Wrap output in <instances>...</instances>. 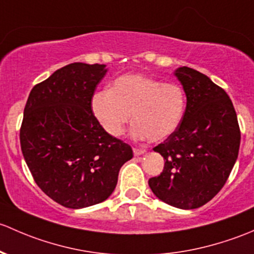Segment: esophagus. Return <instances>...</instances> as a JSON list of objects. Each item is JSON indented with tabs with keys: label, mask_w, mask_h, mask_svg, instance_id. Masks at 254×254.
<instances>
[{
	"label": "esophagus",
	"mask_w": 254,
	"mask_h": 254,
	"mask_svg": "<svg viewBox=\"0 0 254 254\" xmlns=\"http://www.w3.org/2000/svg\"><path fill=\"white\" fill-rule=\"evenodd\" d=\"M145 149H140V148H133V154H134L135 156L138 155H142V154L145 153Z\"/></svg>",
	"instance_id": "1"
}]
</instances>
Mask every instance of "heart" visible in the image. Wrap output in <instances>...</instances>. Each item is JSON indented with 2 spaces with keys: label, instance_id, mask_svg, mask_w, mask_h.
Instances as JSON below:
<instances>
[{
  "label": "heart",
  "instance_id": "b5f03b06",
  "mask_svg": "<svg viewBox=\"0 0 254 254\" xmlns=\"http://www.w3.org/2000/svg\"><path fill=\"white\" fill-rule=\"evenodd\" d=\"M90 105L95 119L112 137L124 134L132 116L135 138L160 142L179 127L185 114L186 95L175 83L126 74L115 80L111 90L94 94Z\"/></svg>",
  "mask_w": 254,
  "mask_h": 254
}]
</instances>
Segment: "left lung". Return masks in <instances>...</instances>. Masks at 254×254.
I'll return each mask as SVG.
<instances>
[{
	"label": "left lung",
	"mask_w": 254,
	"mask_h": 254,
	"mask_svg": "<svg viewBox=\"0 0 254 254\" xmlns=\"http://www.w3.org/2000/svg\"><path fill=\"white\" fill-rule=\"evenodd\" d=\"M175 75L184 85L187 105L176 130L154 148L165 165L148 184L167 204L195 209L224 187L239 155L241 132L223 88L190 67H180Z\"/></svg>",
	"instance_id": "obj_1"
}]
</instances>
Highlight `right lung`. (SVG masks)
<instances>
[{
	"mask_svg": "<svg viewBox=\"0 0 254 254\" xmlns=\"http://www.w3.org/2000/svg\"><path fill=\"white\" fill-rule=\"evenodd\" d=\"M74 62L31 89L20 126V148L34 181L70 209L108 199L119 172L133 158L130 145L106 133L91 98L108 69Z\"/></svg>",
	"mask_w": 254,
	"mask_h": 254,
	"instance_id": "1",
	"label": "right lung"
}]
</instances>
